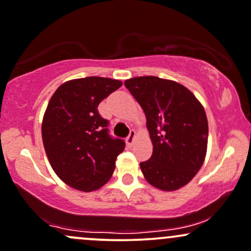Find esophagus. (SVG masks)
I'll return each instance as SVG.
<instances>
[{
	"label": "esophagus",
	"mask_w": 251,
	"mask_h": 251,
	"mask_svg": "<svg viewBox=\"0 0 251 251\" xmlns=\"http://www.w3.org/2000/svg\"><path fill=\"white\" fill-rule=\"evenodd\" d=\"M134 139H136V131L131 130L130 134H128V137L126 138V144H127L128 147H132L134 143Z\"/></svg>",
	"instance_id": "34e87169"
}]
</instances>
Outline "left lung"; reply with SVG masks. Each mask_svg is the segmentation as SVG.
Listing matches in <instances>:
<instances>
[{
    "instance_id": "8db88e82",
    "label": "left lung",
    "mask_w": 251,
    "mask_h": 251,
    "mask_svg": "<svg viewBox=\"0 0 251 251\" xmlns=\"http://www.w3.org/2000/svg\"><path fill=\"white\" fill-rule=\"evenodd\" d=\"M147 117L152 143L150 160L141 162L148 183L176 191L192 180L204 162L208 120L204 108L181 84L154 75L125 81Z\"/></svg>"
}]
</instances>
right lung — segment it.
<instances>
[{
  "label": "right lung",
  "mask_w": 251,
  "mask_h": 251,
  "mask_svg": "<svg viewBox=\"0 0 251 251\" xmlns=\"http://www.w3.org/2000/svg\"><path fill=\"white\" fill-rule=\"evenodd\" d=\"M123 81L103 77L72 79L50 99L42 121V139L50 166L65 184L90 192L104 185L125 149L123 139L108 134L100 102Z\"/></svg>",
  "instance_id": "1"
}]
</instances>
